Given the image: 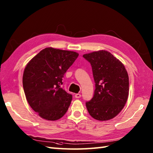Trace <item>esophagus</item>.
Segmentation results:
<instances>
[{
    "label": "esophagus",
    "instance_id": "esophagus-1",
    "mask_svg": "<svg viewBox=\"0 0 153 153\" xmlns=\"http://www.w3.org/2000/svg\"><path fill=\"white\" fill-rule=\"evenodd\" d=\"M75 97H76V99H79L81 97V94H79V93L76 94V95H75Z\"/></svg>",
    "mask_w": 153,
    "mask_h": 153
}]
</instances>
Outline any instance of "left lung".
<instances>
[{
  "label": "left lung",
  "instance_id": "obj_1",
  "mask_svg": "<svg viewBox=\"0 0 153 153\" xmlns=\"http://www.w3.org/2000/svg\"><path fill=\"white\" fill-rule=\"evenodd\" d=\"M91 63L95 90L86 102L89 114L99 121L114 118L124 107L129 95V77L118 58L105 50L83 55Z\"/></svg>",
  "mask_w": 153,
  "mask_h": 153
}]
</instances>
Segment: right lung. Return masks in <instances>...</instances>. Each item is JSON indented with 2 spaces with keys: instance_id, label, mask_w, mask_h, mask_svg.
<instances>
[{
  "instance_id": "add662e5",
  "label": "right lung",
  "mask_w": 153,
  "mask_h": 153,
  "mask_svg": "<svg viewBox=\"0 0 153 153\" xmlns=\"http://www.w3.org/2000/svg\"><path fill=\"white\" fill-rule=\"evenodd\" d=\"M79 54L47 47L29 62L23 74V87L31 108L50 121L61 118L69 108L72 96L62 89V78Z\"/></svg>"
}]
</instances>
